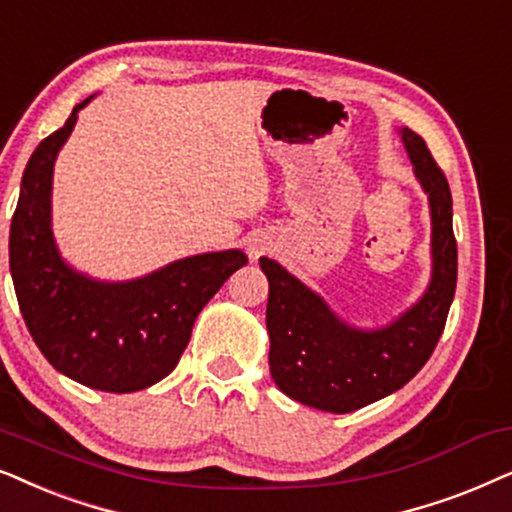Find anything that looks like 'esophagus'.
<instances>
[{
  "label": "esophagus",
  "instance_id": "34e87169",
  "mask_svg": "<svg viewBox=\"0 0 512 512\" xmlns=\"http://www.w3.org/2000/svg\"><path fill=\"white\" fill-rule=\"evenodd\" d=\"M267 252H269V243H264L262 238H255V241H250L248 255H250L252 262H257L262 255H267Z\"/></svg>",
  "mask_w": 512,
  "mask_h": 512
}]
</instances>
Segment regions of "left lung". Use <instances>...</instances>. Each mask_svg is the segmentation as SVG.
I'll return each instance as SVG.
<instances>
[{"label": "left lung", "mask_w": 512, "mask_h": 512, "mask_svg": "<svg viewBox=\"0 0 512 512\" xmlns=\"http://www.w3.org/2000/svg\"><path fill=\"white\" fill-rule=\"evenodd\" d=\"M414 177L431 208V281L417 302L381 327L346 323L276 260L260 257L269 281V370L276 386L316 410L346 414L403 388L438 344L456 290V241L447 177L410 128H400Z\"/></svg>", "instance_id": "obj_1"}]
</instances>
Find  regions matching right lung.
<instances>
[{
	"mask_svg": "<svg viewBox=\"0 0 512 512\" xmlns=\"http://www.w3.org/2000/svg\"><path fill=\"white\" fill-rule=\"evenodd\" d=\"M27 161L9 234V267L27 330L60 374L95 391L133 393L175 370L194 320L224 281L248 264L243 250L182 257L131 281H100L60 255L51 224L53 166L79 109Z\"/></svg>",
	"mask_w": 512,
	"mask_h": 512,
	"instance_id": "obj_1",
	"label": "right lung"
}]
</instances>
